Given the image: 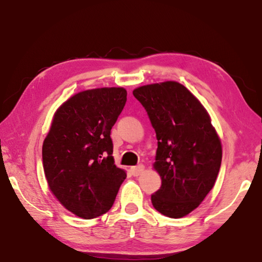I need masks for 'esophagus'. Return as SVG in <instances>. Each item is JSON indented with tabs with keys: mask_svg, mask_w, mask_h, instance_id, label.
<instances>
[{
	"mask_svg": "<svg viewBox=\"0 0 262 262\" xmlns=\"http://www.w3.org/2000/svg\"><path fill=\"white\" fill-rule=\"evenodd\" d=\"M130 172L133 175H134V177H139V175H141L144 172V166L143 165L134 166V167L130 168Z\"/></svg>",
	"mask_w": 262,
	"mask_h": 262,
	"instance_id": "1",
	"label": "esophagus"
}]
</instances>
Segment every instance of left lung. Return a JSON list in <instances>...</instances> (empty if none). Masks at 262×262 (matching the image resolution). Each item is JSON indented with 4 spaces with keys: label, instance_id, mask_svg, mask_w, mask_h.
Here are the masks:
<instances>
[{
    "label": "left lung",
    "instance_id": "1",
    "mask_svg": "<svg viewBox=\"0 0 262 262\" xmlns=\"http://www.w3.org/2000/svg\"><path fill=\"white\" fill-rule=\"evenodd\" d=\"M149 116L158 140L155 168L161 187L152 205L178 219L199 206L220 170L221 142L201 102L175 81L147 84L133 92Z\"/></svg>",
    "mask_w": 262,
    "mask_h": 262
}]
</instances>
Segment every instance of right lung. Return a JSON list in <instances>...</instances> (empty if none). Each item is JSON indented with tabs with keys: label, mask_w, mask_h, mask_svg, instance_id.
I'll list each match as a JSON object with an SVG mask.
<instances>
[{
	"label": "right lung",
	"mask_w": 262,
	"mask_h": 262,
	"mask_svg": "<svg viewBox=\"0 0 262 262\" xmlns=\"http://www.w3.org/2000/svg\"><path fill=\"white\" fill-rule=\"evenodd\" d=\"M126 101L123 88L74 95L56 111L45 139L42 164L51 192L82 219L110 210L127 177L115 165L110 136Z\"/></svg>",
	"instance_id": "1"
}]
</instances>
